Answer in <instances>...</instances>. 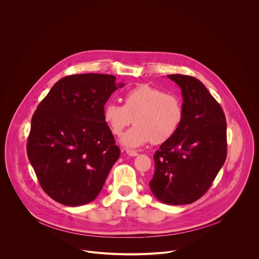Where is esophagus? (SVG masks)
I'll return each mask as SVG.
<instances>
[{"instance_id": "34e87169", "label": "esophagus", "mask_w": 259, "mask_h": 259, "mask_svg": "<svg viewBox=\"0 0 259 259\" xmlns=\"http://www.w3.org/2000/svg\"><path fill=\"white\" fill-rule=\"evenodd\" d=\"M126 153H127V155L130 156V157H136V156L138 155L137 152H136V151H133V150H127Z\"/></svg>"}]
</instances>
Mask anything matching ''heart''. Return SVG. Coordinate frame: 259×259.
<instances>
[{"mask_svg":"<svg viewBox=\"0 0 259 259\" xmlns=\"http://www.w3.org/2000/svg\"><path fill=\"white\" fill-rule=\"evenodd\" d=\"M102 118L116 136H120L134 119L135 126L122 135L120 142L125 147L137 149L153 141L163 143L173 137L183 119V106L178 96L150 84H140L125 93L124 105L106 102Z\"/></svg>","mask_w":259,"mask_h":259,"instance_id":"1","label":"heart"}]
</instances>
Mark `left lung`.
<instances>
[{
  "label": "left lung",
  "mask_w": 259,
  "mask_h": 259,
  "mask_svg": "<svg viewBox=\"0 0 259 259\" xmlns=\"http://www.w3.org/2000/svg\"><path fill=\"white\" fill-rule=\"evenodd\" d=\"M181 89L183 119L177 132L154 155L150 182L154 196L168 205H186L211 187L227 158L224 110L204 84L184 75H168Z\"/></svg>",
  "instance_id": "1"
}]
</instances>
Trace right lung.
I'll return each instance as SVG.
<instances>
[{
    "label": "right lung",
    "mask_w": 259,
    "mask_h": 259,
    "mask_svg": "<svg viewBox=\"0 0 259 259\" xmlns=\"http://www.w3.org/2000/svg\"><path fill=\"white\" fill-rule=\"evenodd\" d=\"M123 83L101 73L59 80L36 107L27 157L44 192L69 207L96 199L121 151L105 125V102Z\"/></svg>",
    "instance_id": "right-lung-1"
}]
</instances>
